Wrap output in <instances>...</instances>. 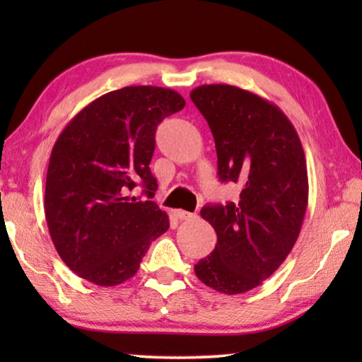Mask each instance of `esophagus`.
Listing matches in <instances>:
<instances>
[{"mask_svg":"<svg viewBox=\"0 0 362 362\" xmlns=\"http://www.w3.org/2000/svg\"><path fill=\"white\" fill-rule=\"evenodd\" d=\"M173 216L176 217V219L180 221H187V219H192V217H196L192 212H187V211H182V209H175L173 211Z\"/></svg>","mask_w":362,"mask_h":362,"instance_id":"esophagus-1","label":"esophagus"}]
</instances>
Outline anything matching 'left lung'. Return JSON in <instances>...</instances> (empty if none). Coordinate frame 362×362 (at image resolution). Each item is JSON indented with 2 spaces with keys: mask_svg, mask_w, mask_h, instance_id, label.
Wrapping results in <instances>:
<instances>
[{
  "mask_svg": "<svg viewBox=\"0 0 362 362\" xmlns=\"http://www.w3.org/2000/svg\"><path fill=\"white\" fill-rule=\"evenodd\" d=\"M217 151V176L240 187L239 201L207 204L216 249L194 265L202 284L237 295L269 279L293 249L308 206L305 151L279 107L244 88L212 83L191 92Z\"/></svg>",
  "mask_w": 362,
  "mask_h": 362,
  "instance_id": "1",
  "label": "left lung"
}]
</instances>
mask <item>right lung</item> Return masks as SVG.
Masks as SVG:
<instances>
[{"instance_id":"right-lung-1","label":"right lung","mask_w":362,"mask_h":362,"mask_svg":"<svg viewBox=\"0 0 362 362\" xmlns=\"http://www.w3.org/2000/svg\"><path fill=\"white\" fill-rule=\"evenodd\" d=\"M186 102L171 88L135 86L88 103L54 143L44 209L49 234L69 269L98 286H115L140 269L170 219L151 197L155 133ZM140 182L146 198L131 191Z\"/></svg>"}]
</instances>
